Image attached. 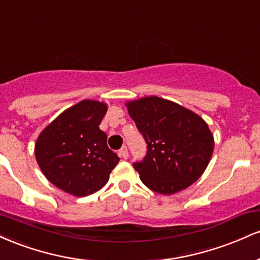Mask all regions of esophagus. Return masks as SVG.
<instances>
[{
	"label": "esophagus",
	"instance_id": "obj_1",
	"mask_svg": "<svg viewBox=\"0 0 260 260\" xmlns=\"http://www.w3.org/2000/svg\"><path fill=\"white\" fill-rule=\"evenodd\" d=\"M118 154H120V156L123 157V159H127V157H128V149H127V147H122L120 149V151H118Z\"/></svg>",
	"mask_w": 260,
	"mask_h": 260
}]
</instances>
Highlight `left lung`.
<instances>
[{"label": "left lung", "instance_id": "8db88e82", "mask_svg": "<svg viewBox=\"0 0 260 260\" xmlns=\"http://www.w3.org/2000/svg\"><path fill=\"white\" fill-rule=\"evenodd\" d=\"M126 106L148 144L144 159L133 164L143 183L165 196L194 183L214 151V137L205 121L157 96L128 101Z\"/></svg>", "mask_w": 260, "mask_h": 260}]
</instances>
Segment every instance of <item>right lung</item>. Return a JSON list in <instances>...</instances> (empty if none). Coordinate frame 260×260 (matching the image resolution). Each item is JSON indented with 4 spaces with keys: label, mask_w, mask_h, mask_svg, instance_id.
I'll return each instance as SVG.
<instances>
[{
    "label": "right lung",
    "mask_w": 260,
    "mask_h": 260,
    "mask_svg": "<svg viewBox=\"0 0 260 260\" xmlns=\"http://www.w3.org/2000/svg\"><path fill=\"white\" fill-rule=\"evenodd\" d=\"M106 111V104L82 100L40 133L35 157L53 186L76 197L92 194L105 186L120 161L99 128Z\"/></svg>",
    "instance_id": "obj_1"
}]
</instances>
